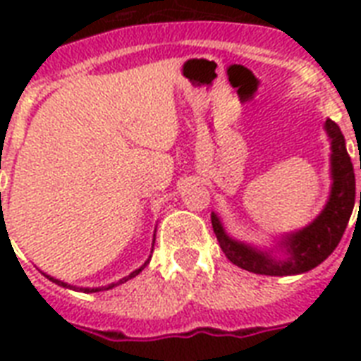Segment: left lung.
I'll return each mask as SVG.
<instances>
[{"label": "left lung", "instance_id": "1", "mask_svg": "<svg viewBox=\"0 0 361 361\" xmlns=\"http://www.w3.org/2000/svg\"><path fill=\"white\" fill-rule=\"evenodd\" d=\"M324 129L330 136L331 155V189L324 209L317 215L313 223L303 226L302 231L285 234L279 241V249L285 257L277 258L274 251H262L258 247L238 241L226 234L225 226L212 214V226L219 241L221 249L226 258L238 268L260 275H298L305 274L309 269L317 268L326 258L330 257L334 249L339 245L348 219L353 215L354 200L358 197L356 191V178H354L353 161L348 157L345 136L336 121L326 120ZM361 170V164H360ZM361 206V191H360Z\"/></svg>", "mask_w": 361, "mask_h": 361}]
</instances>
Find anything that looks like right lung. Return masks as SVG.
I'll return each instance as SVG.
<instances>
[{"instance_id": "obj_1", "label": "right lung", "mask_w": 361, "mask_h": 361, "mask_svg": "<svg viewBox=\"0 0 361 361\" xmlns=\"http://www.w3.org/2000/svg\"><path fill=\"white\" fill-rule=\"evenodd\" d=\"M153 243H155V238H153ZM152 251H153V249H152ZM149 258H152V257H149ZM149 258H147L146 262L142 264L140 268H138V269H135V271H133V274H129V275H127V277H123V279H120V281H118V283H112V285H106V286H97V288H82V286H73V285H67V283H63V281H59V279H54V277H50V275H47V274H44V277H47V279H50V281H52V283H56V285L63 286V288H73V290H82V292H101V290H109V288H114V286L121 285V283H125V281H129V279H133V277H136V275L140 274L142 269L146 268L147 264H149Z\"/></svg>"}]
</instances>
